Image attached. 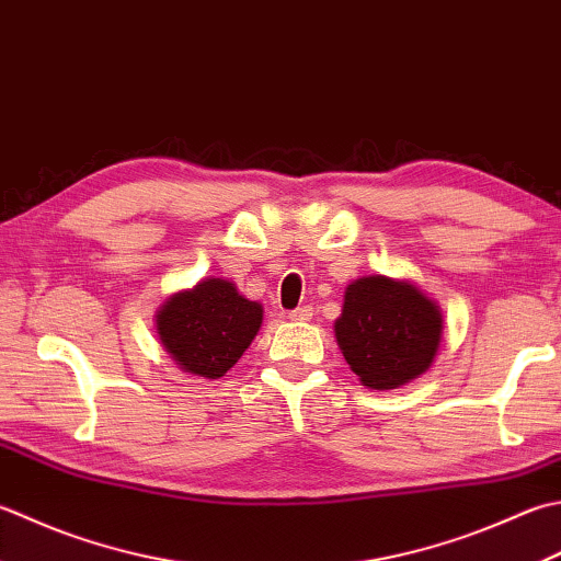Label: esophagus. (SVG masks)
Listing matches in <instances>:
<instances>
[{
	"label": "esophagus",
	"instance_id": "esophagus-1",
	"mask_svg": "<svg viewBox=\"0 0 561 561\" xmlns=\"http://www.w3.org/2000/svg\"><path fill=\"white\" fill-rule=\"evenodd\" d=\"M311 316H313V309H311V306H301V309H294V311L289 313L291 321H299V323H304V321H311Z\"/></svg>",
	"mask_w": 561,
	"mask_h": 561
}]
</instances>
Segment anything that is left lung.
Wrapping results in <instances>:
<instances>
[{
	"mask_svg": "<svg viewBox=\"0 0 561 561\" xmlns=\"http://www.w3.org/2000/svg\"><path fill=\"white\" fill-rule=\"evenodd\" d=\"M333 331L362 387L389 391L431 369L445 323L440 306L411 279L369 274L347 284Z\"/></svg>",
	"mask_w": 561,
	"mask_h": 561,
	"instance_id": "1",
	"label": "left lung"
}]
</instances>
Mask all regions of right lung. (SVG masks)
I'll return each mask as SVG.
<instances>
[{
  "label": "right lung",
  "mask_w": 561,
  "mask_h": 561,
  "mask_svg": "<svg viewBox=\"0 0 561 561\" xmlns=\"http://www.w3.org/2000/svg\"><path fill=\"white\" fill-rule=\"evenodd\" d=\"M262 313V304L245 299L230 279L206 277L164 299L156 311V331L182 371L218 379L255 340Z\"/></svg>",
  "instance_id": "right-lung-1"
}]
</instances>
